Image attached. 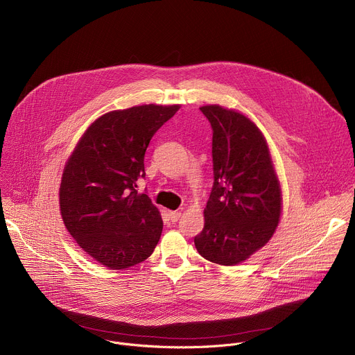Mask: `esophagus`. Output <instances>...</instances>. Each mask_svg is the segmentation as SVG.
Here are the masks:
<instances>
[{
    "label": "esophagus",
    "mask_w": 355,
    "mask_h": 355,
    "mask_svg": "<svg viewBox=\"0 0 355 355\" xmlns=\"http://www.w3.org/2000/svg\"><path fill=\"white\" fill-rule=\"evenodd\" d=\"M181 217V211H177V210H168V218L171 223H175L178 221V218Z\"/></svg>",
    "instance_id": "1"
}]
</instances>
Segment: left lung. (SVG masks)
<instances>
[{
    "label": "left lung",
    "instance_id": "8db88e82",
    "mask_svg": "<svg viewBox=\"0 0 355 355\" xmlns=\"http://www.w3.org/2000/svg\"><path fill=\"white\" fill-rule=\"evenodd\" d=\"M200 111L213 130L214 182L193 241L205 259L234 266L273 237L282 216L280 181L263 134L247 115L218 104Z\"/></svg>",
    "mask_w": 355,
    "mask_h": 355
}]
</instances>
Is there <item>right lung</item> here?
I'll return each mask as SVG.
<instances>
[{
  "label": "right lung",
  "mask_w": 355,
  "mask_h": 355,
  "mask_svg": "<svg viewBox=\"0 0 355 355\" xmlns=\"http://www.w3.org/2000/svg\"><path fill=\"white\" fill-rule=\"evenodd\" d=\"M180 104L114 110L94 120L65 163L60 185L62 221L100 265L120 270L148 259L163 231L159 209L137 181L145 152Z\"/></svg>",
  "instance_id": "right-lung-1"
}]
</instances>
